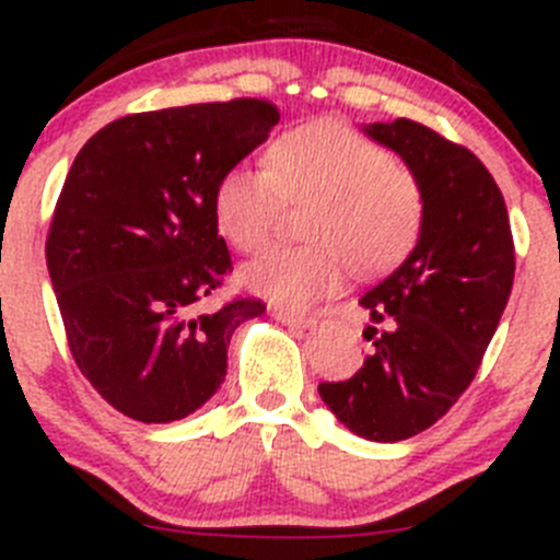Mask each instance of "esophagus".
<instances>
[{
    "instance_id": "obj_1",
    "label": "esophagus",
    "mask_w": 560,
    "mask_h": 560,
    "mask_svg": "<svg viewBox=\"0 0 560 560\" xmlns=\"http://www.w3.org/2000/svg\"><path fill=\"white\" fill-rule=\"evenodd\" d=\"M273 316L279 322H284V325H290V327H312L314 322H316L314 316L298 314V312H287V308H276Z\"/></svg>"
}]
</instances>
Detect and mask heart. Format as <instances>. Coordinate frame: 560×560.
<instances>
[{
    "mask_svg": "<svg viewBox=\"0 0 560 560\" xmlns=\"http://www.w3.org/2000/svg\"><path fill=\"white\" fill-rule=\"evenodd\" d=\"M265 167L230 165L213 184L219 233L238 252L270 241L284 202H314L306 246H276L244 268L257 295L306 308L347 281L376 276L411 252L425 222V195L382 143L338 121H312L270 140Z\"/></svg>",
    "mask_w": 560,
    "mask_h": 560,
    "instance_id": "heart-1",
    "label": "heart"
}]
</instances>
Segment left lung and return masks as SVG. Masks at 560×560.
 <instances>
[{
    "mask_svg": "<svg viewBox=\"0 0 560 560\" xmlns=\"http://www.w3.org/2000/svg\"><path fill=\"white\" fill-rule=\"evenodd\" d=\"M365 135L417 175L425 222L404 265L360 298L374 322L363 330L371 354L319 395L358 436L400 442L447 415L477 376L510 301L515 241L499 184L466 145L411 118Z\"/></svg>",
    "mask_w": 560,
    "mask_h": 560,
    "instance_id": "8db88e82",
    "label": "left lung"
}]
</instances>
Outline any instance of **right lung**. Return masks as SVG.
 <instances>
[{"mask_svg":"<svg viewBox=\"0 0 560 560\" xmlns=\"http://www.w3.org/2000/svg\"><path fill=\"white\" fill-rule=\"evenodd\" d=\"M279 124L268 100L116 118L78 151L45 241L50 284L81 374L121 415L173 422L228 374L259 298L206 308L233 273L213 222V184Z\"/></svg>","mask_w":560,"mask_h":560,"instance_id":"obj_1","label":"right lung"}]
</instances>
